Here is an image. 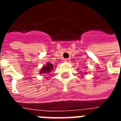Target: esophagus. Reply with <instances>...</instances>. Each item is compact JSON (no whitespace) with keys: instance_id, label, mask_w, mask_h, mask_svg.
<instances>
[{"instance_id":"esophagus-1","label":"esophagus","mask_w":121,"mask_h":121,"mask_svg":"<svg viewBox=\"0 0 121 121\" xmlns=\"http://www.w3.org/2000/svg\"><path fill=\"white\" fill-rule=\"evenodd\" d=\"M64 61H65V62H70V60H69V59H65V60H64Z\"/></svg>"}]
</instances>
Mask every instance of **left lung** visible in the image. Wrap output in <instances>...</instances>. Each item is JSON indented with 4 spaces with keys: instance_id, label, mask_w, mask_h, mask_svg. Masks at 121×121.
<instances>
[{
    "instance_id": "1",
    "label": "left lung",
    "mask_w": 121,
    "mask_h": 121,
    "mask_svg": "<svg viewBox=\"0 0 121 121\" xmlns=\"http://www.w3.org/2000/svg\"><path fill=\"white\" fill-rule=\"evenodd\" d=\"M86 73H84V74H82V75H85V74H86Z\"/></svg>"
}]
</instances>
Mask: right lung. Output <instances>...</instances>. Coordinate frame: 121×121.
<instances>
[{
  "instance_id": "1",
  "label": "right lung",
  "mask_w": 121,
  "mask_h": 121,
  "mask_svg": "<svg viewBox=\"0 0 121 121\" xmlns=\"http://www.w3.org/2000/svg\"><path fill=\"white\" fill-rule=\"evenodd\" d=\"M53 69H54V65L52 64H51L50 62H48L46 65L43 66V67L39 71V74H43V75L47 74L50 73Z\"/></svg>"
}]
</instances>
